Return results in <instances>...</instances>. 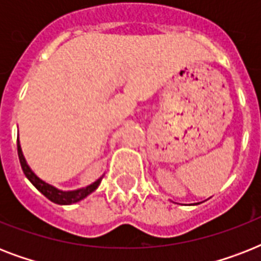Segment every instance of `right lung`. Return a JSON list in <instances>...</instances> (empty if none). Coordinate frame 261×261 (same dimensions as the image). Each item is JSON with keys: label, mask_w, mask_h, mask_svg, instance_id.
<instances>
[{"label": "right lung", "mask_w": 261, "mask_h": 261, "mask_svg": "<svg viewBox=\"0 0 261 261\" xmlns=\"http://www.w3.org/2000/svg\"><path fill=\"white\" fill-rule=\"evenodd\" d=\"M17 154H18V160H20V165L22 168V172L27 176V178L30 180L32 184H34L36 188H38L40 192H42L47 199H50L51 202L57 203V204H71V203H77L80 202L81 199L87 198L88 195L92 194L96 188L98 187L100 181H101V178H98L97 181H94L93 184H90V186L85 187V188H81V190L77 191H61L57 190L55 187L50 186V184H47L43 180L36 176L34 172L31 171V168L27 165L25 159H24V155H22L21 147H20V143L17 141Z\"/></svg>", "instance_id": "obj_1"}]
</instances>
